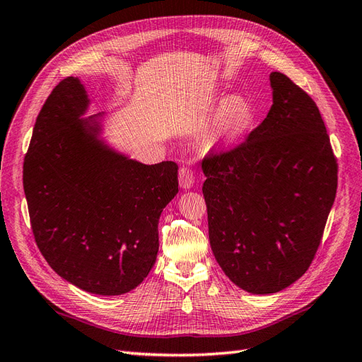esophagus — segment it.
<instances>
[{
	"instance_id": "obj_1",
	"label": "esophagus",
	"mask_w": 362,
	"mask_h": 362,
	"mask_svg": "<svg viewBox=\"0 0 362 362\" xmlns=\"http://www.w3.org/2000/svg\"><path fill=\"white\" fill-rule=\"evenodd\" d=\"M194 180H196V171L189 166H183L179 171V182L183 189H189L194 187Z\"/></svg>"
}]
</instances>
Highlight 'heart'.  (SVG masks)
Masks as SVG:
<instances>
[{"label":"heart","mask_w":362,"mask_h":362,"mask_svg":"<svg viewBox=\"0 0 362 362\" xmlns=\"http://www.w3.org/2000/svg\"><path fill=\"white\" fill-rule=\"evenodd\" d=\"M221 110L212 127V139L216 144H233L247 134L255 125L257 110L243 98L221 99Z\"/></svg>","instance_id":"b5f03b06"}]
</instances>
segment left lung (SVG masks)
Listing matches in <instances>:
<instances>
[{"label":"left lung","instance_id":"1","mask_svg":"<svg viewBox=\"0 0 362 362\" xmlns=\"http://www.w3.org/2000/svg\"><path fill=\"white\" fill-rule=\"evenodd\" d=\"M243 144L202 163L209 243L243 291L275 293L309 269L337 196L338 163L313 99L280 71Z\"/></svg>","mask_w":362,"mask_h":362}]
</instances>
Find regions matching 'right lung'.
I'll return each instance as SVG.
<instances>
[{
  "label": "right lung",
  "instance_id": "1",
  "mask_svg": "<svg viewBox=\"0 0 362 362\" xmlns=\"http://www.w3.org/2000/svg\"><path fill=\"white\" fill-rule=\"evenodd\" d=\"M78 78L53 88L36 117L23 183L30 225L52 269L79 289L122 295L159 251V217L179 191L174 162L145 165L110 148Z\"/></svg>",
  "mask_w": 362,
  "mask_h": 362
}]
</instances>
